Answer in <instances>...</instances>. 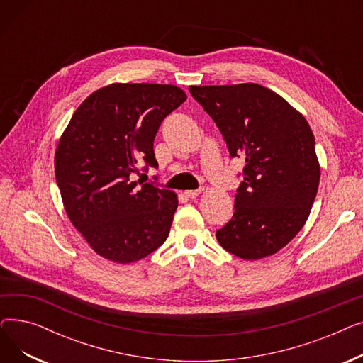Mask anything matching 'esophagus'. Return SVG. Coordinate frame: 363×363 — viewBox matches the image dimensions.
I'll return each instance as SVG.
<instances>
[{"mask_svg": "<svg viewBox=\"0 0 363 363\" xmlns=\"http://www.w3.org/2000/svg\"><path fill=\"white\" fill-rule=\"evenodd\" d=\"M200 194H201V189H188V191H185V196L189 199H196Z\"/></svg>", "mask_w": 363, "mask_h": 363, "instance_id": "34e87169", "label": "esophagus"}]
</instances>
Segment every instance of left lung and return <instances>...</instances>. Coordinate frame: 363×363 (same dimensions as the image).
Listing matches in <instances>:
<instances>
[{
	"instance_id": "8db88e82",
	"label": "left lung",
	"mask_w": 363,
	"mask_h": 363,
	"mask_svg": "<svg viewBox=\"0 0 363 363\" xmlns=\"http://www.w3.org/2000/svg\"><path fill=\"white\" fill-rule=\"evenodd\" d=\"M189 92L230 155L245 159L234 216L216 231L219 244L244 260L275 255L306 223L318 193L320 166L308 121L259 84L193 85Z\"/></svg>"
}]
</instances>
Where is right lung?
Wrapping results in <instances>:
<instances>
[{
	"label": "right lung",
	"instance_id": "1",
	"mask_svg": "<svg viewBox=\"0 0 363 363\" xmlns=\"http://www.w3.org/2000/svg\"><path fill=\"white\" fill-rule=\"evenodd\" d=\"M186 100L177 85L110 84L82 101L63 130L54 172L65 211L91 249L128 264L166 241L178 196L132 181L137 163L157 167L162 121Z\"/></svg>",
	"mask_w": 363,
	"mask_h": 363
}]
</instances>
